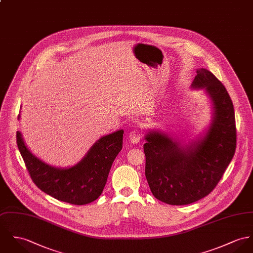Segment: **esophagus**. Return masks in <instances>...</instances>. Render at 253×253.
<instances>
[{
  "label": "esophagus",
  "mask_w": 253,
  "mask_h": 253,
  "mask_svg": "<svg viewBox=\"0 0 253 253\" xmlns=\"http://www.w3.org/2000/svg\"><path fill=\"white\" fill-rule=\"evenodd\" d=\"M128 138L132 144H137L141 139V131L136 128L130 130L128 133Z\"/></svg>",
  "instance_id": "34e87169"
}]
</instances>
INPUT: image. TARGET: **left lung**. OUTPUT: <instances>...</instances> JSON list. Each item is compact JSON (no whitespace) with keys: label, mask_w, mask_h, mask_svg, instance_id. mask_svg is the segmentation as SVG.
Returning <instances> with one entry per match:
<instances>
[{"label":"left lung","mask_w":253,"mask_h":253,"mask_svg":"<svg viewBox=\"0 0 253 253\" xmlns=\"http://www.w3.org/2000/svg\"><path fill=\"white\" fill-rule=\"evenodd\" d=\"M192 90H204L211 106V122L185 142L168 132L145 134V175L153 195L169 205L196 202L216 186L236 150L234 106L222 83L206 69H196Z\"/></svg>","instance_id":"obj_1"}]
</instances>
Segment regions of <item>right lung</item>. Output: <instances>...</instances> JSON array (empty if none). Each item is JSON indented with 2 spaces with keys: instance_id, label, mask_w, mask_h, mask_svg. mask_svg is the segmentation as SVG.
Returning <instances> with one entry per match:
<instances>
[{
  "instance_id": "add662e5",
  "label": "right lung",
  "mask_w": 253,
  "mask_h": 253,
  "mask_svg": "<svg viewBox=\"0 0 253 253\" xmlns=\"http://www.w3.org/2000/svg\"><path fill=\"white\" fill-rule=\"evenodd\" d=\"M123 134L124 130L119 129L101 136L81 161L66 168L52 166L34 155L20 131L16 133V142L30 176L40 189L57 200L86 205L102 193L112 163L123 148Z\"/></svg>"
}]
</instances>
